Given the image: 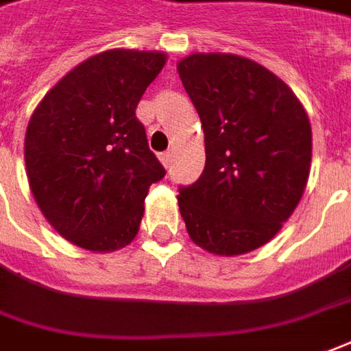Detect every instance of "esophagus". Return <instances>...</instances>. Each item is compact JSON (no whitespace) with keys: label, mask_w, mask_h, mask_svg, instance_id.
Masks as SVG:
<instances>
[{"label":"esophagus","mask_w":351,"mask_h":351,"mask_svg":"<svg viewBox=\"0 0 351 351\" xmlns=\"http://www.w3.org/2000/svg\"><path fill=\"white\" fill-rule=\"evenodd\" d=\"M171 157H173L171 152H163V154H159V159H161V163H163L165 167H169V163H171Z\"/></svg>","instance_id":"obj_1"}]
</instances>
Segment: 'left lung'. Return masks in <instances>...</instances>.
Returning <instances> with one entry per match:
<instances>
[{
    "label": "left lung",
    "mask_w": 351,
    "mask_h": 351,
    "mask_svg": "<svg viewBox=\"0 0 351 351\" xmlns=\"http://www.w3.org/2000/svg\"><path fill=\"white\" fill-rule=\"evenodd\" d=\"M178 75L206 134V169L178 190L186 230L215 256L267 244L300 204L311 125L288 86L252 59L192 53Z\"/></svg>",
    "instance_id": "left-lung-1"
}]
</instances>
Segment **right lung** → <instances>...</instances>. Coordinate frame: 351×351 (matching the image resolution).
I'll return each mask as SVG.
<instances>
[{
    "label": "right lung",
    "mask_w": 351,
    "mask_h": 351,
    "mask_svg": "<svg viewBox=\"0 0 351 351\" xmlns=\"http://www.w3.org/2000/svg\"><path fill=\"white\" fill-rule=\"evenodd\" d=\"M161 51L107 49L57 82L28 121V184L47 223L90 252L138 234L149 186L165 169L136 107L165 65Z\"/></svg>",
    "instance_id": "add662e5"
}]
</instances>
